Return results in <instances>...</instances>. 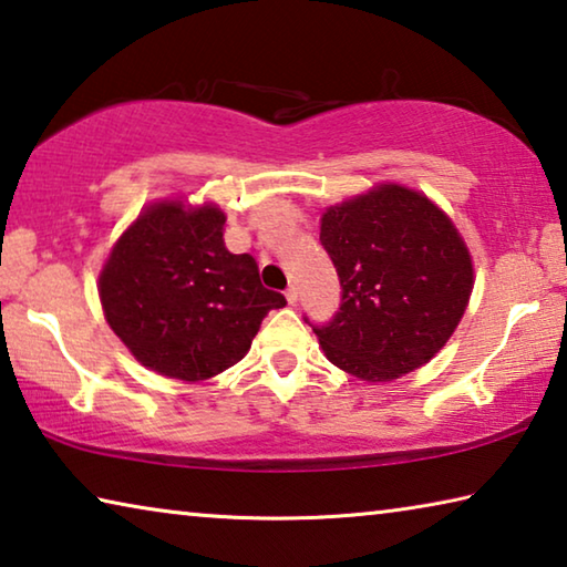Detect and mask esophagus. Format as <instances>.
Returning <instances> with one entry per match:
<instances>
[{
	"instance_id": "1",
	"label": "esophagus",
	"mask_w": 567,
	"mask_h": 567,
	"mask_svg": "<svg viewBox=\"0 0 567 567\" xmlns=\"http://www.w3.org/2000/svg\"><path fill=\"white\" fill-rule=\"evenodd\" d=\"M285 297H287V302H290V305H295V302H297V297H300V292H297V287H287V292H285Z\"/></svg>"
}]
</instances>
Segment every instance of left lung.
<instances>
[{
	"instance_id": "1",
	"label": "left lung",
	"mask_w": 567,
	"mask_h": 567,
	"mask_svg": "<svg viewBox=\"0 0 567 567\" xmlns=\"http://www.w3.org/2000/svg\"><path fill=\"white\" fill-rule=\"evenodd\" d=\"M320 243L338 267L342 305L312 330L334 368L372 385L392 382L453 338L473 295V257L425 192L380 182L324 207Z\"/></svg>"
}]
</instances>
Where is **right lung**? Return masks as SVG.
<instances>
[{
  "mask_svg": "<svg viewBox=\"0 0 567 567\" xmlns=\"http://www.w3.org/2000/svg\"><path fill=\"white\" fill-rule=\"evenodd\" d=\"M215 203L155 199L112 245L97 280L104 320L132 358L162 378L203 382L252 348L262 318L285 307L249 255L225 247Z\"/></svg>",
  "mask_w": 567,
  "mask_h": 567,
  "instance_id": "obj_1",
  "label": "right lung"
}]
</instances>
